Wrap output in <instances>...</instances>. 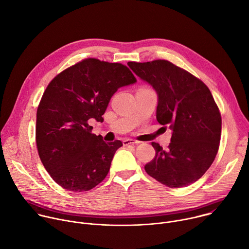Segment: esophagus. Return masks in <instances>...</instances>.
<instances>
[{"mask_svg":"<svg viewBox=\"0 0 249 249\" xmlns=\"http://www.w3.org/2000/svg\"><path fill=\"white\" fill-rule=\"evenodd\" d=\"M140 142H138V141H136V140H134V139H125L124 141H123V145L124 146H128V145H137V144H139Z\"/></svg>","mask_w":249,"mask_h":249,"instance_id":"esophagus-1","label":"esophagus"}]
</instances>
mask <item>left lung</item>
<instances>
[{
    "instance_id": "1",
    "label": "left lung",
    "mask_w": 249,
    "mask_h": 249,
    "mask_svg": "<svg viewBox=\"0 0 249 249\" xmlns=\"http://www.w3.org/2000/svg\"><path fill=\"white\" fill-rule=\"evenodd\" d=\"M128 66L158 94L157 120L171 130L168 150L152 143L154 160L145 170L170 188L188 186L203 176L219 150L222 118L207 86L166 60Z\"/></svg>"
}]
</instances>
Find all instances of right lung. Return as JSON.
<instances>
[{"mask_svg": "<svg viewBox=\"0 0 249 249\" xmlns=\"http://www.w3.org/2000/svg\"><path fill=\"white\" fill-rule=\"evenodd\" d=\"M119 63L86 59L63 71L48 85L36 114V145L53 180L64 189L88 191L107 175L121 141L106 143L89 122L102 115L118 89L135 84Z\"/></svg>", "mask_w": 249, "mask_h": 249, "instance_id": "right-lung-1", "label": "right lung"}]
</instances>
